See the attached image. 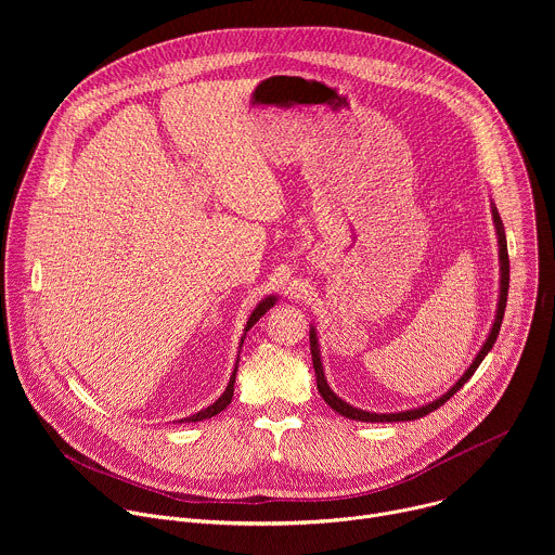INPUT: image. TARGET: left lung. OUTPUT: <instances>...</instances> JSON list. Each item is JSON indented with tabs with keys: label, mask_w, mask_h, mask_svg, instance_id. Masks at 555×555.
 I'll list each match as a JSON object with an SVG mask.
<instances>
[{
	"label": "left lung",
	"mask_w": 555,
	"mask_h": 555,
	"mask_svg": "<svg viewBox=\"0 0 555 555\" xmlns=\"http://www.w3.org/2000/svg\"><path fill=\"white\" fill-rule=\"evenodd\" d=\"M492 217H494V225H496V234H499V257H501V298H499V309H496V321L492 325V332L486 340V345L481 347V351L474 358V362L469 364V369L463 373V377L446 392L441 395L439 400L422 406V409H413V411H404V413H388V415H377V413H366L360 409H353L351 404H347L345 400H340L338 395L330 388L325 373H323V362H321V349H319V338H315V330H309V349H311V362H313V371H315V384H319V392L323 395L325 404H330L336 413H340L343 417L356 420V422H411V420H420L433 411H437L439 406H443L452 395L474 375V371L479 369V364L483 362V358L488 356V351L494 347L499 332H501V323H503V315H505V305H507V289H509V257H507V240H505V228L501 221V215L496 210V206H492Z\"/></svg>",
	"instance_id": "obj_1"
}]
</instances>
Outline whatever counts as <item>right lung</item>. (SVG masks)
I'll use <instances>...</instances> for the list:
<instances>
[{"label": "right lung", "instance_id": "1", "mask_svg": "<svg viewBox=\"0 0 555 555\" xmlns=\"http://www.w3.org/2000/svg\"><path fill=\"white\" fill-rule=\"evenodd\" d=\"M276 302V298L274 296H268V298H263L257 307H255V311H253V315L248 319V323H246V332L261 319V315L272 307ZM242 343H244V338H242ZM236 364H240V360H236ZM234 377H236V366H234V371H232V375H230V382H228V386H225V390H223V395L221 398L215 402V404H210L208 409H204V411H199V413H195V415H191V417H186V420H182V422H202V420H210V417H215L217 413H221L228 404H230V400H232V392H234Z\"/></svg>", "mask_w": 555, "mask_h": 555}]
</instances>
